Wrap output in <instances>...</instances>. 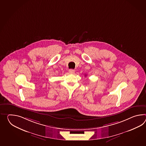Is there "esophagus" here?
<instances>
[{
    "mask_svg": "<svg viewBox=\"0 0 146 146\" xmlns=\"http://www.w3.org/2000/svg\"><path fill=\"white\" fill-rule=\"evenodd\" d=\"M74 70H73V69H70L69 70V73H71V74H73L74 73Z\"/></svg>",
    "mask_w": 146,
    "mask_h": 146,
    "instance_id": "34e87169",
    "label": "esophagus"
}]
</instances>
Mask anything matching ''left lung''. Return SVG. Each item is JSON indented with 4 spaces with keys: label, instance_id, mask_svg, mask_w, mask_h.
<instances>
[{
    "label": "left lung",
    "instance_id": "obj_1",
    "mask_svg": "<svg viewBox=\"0 0 146 146\" xmlns=\"http://www.w3.org/2000/svg\"><path fill=\"white\" fill-rule=\"evenodd\" d=\"M85 76H86V75H85Z\"/></svg>",
    "mask_w": 146,
    "mask_h": 146
}]
</instances>
